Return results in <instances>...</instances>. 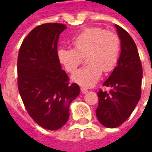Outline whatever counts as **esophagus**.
Returning <instances> with one entry per match:
<instances>
[{"label": "esophagus", "mask_w": 152, "mask_h": 152, "mask_svg": "<svg viewBox=\"0 0 152 152\" xmlns=\"http://www.w3.org/2000/svg\"><path fill=\"white\" fill-rule=\"evenodd\" d=\"M80 91H81L82 94H86V93L88 92V89H86V88H84V87H81V88H80Z\"/></svg>", "instance_id": "34e87169"}]
</instances>
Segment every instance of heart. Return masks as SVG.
I'll return each instance as SVG.
<instances>
[{
    "label": "heart",
    "mask_w": 152,
    "mask_h": 152,
    "mask_svg": "<svg viewBox=\"0 0 152 152\" xmlns=\"http://www.w3.org/2000/svg\"><path fill=\"white\" fill-rule=\"evenodd\" d=\"M73 49L61 48L57 56L68 73L75 72L86 58L88 65L72 76L73 81L85 87L94 86L102 75L111 72L117 64L121 40L115 32L98 27L84 29L71 40Z\"/></svg>",
    "instance_id": "b5f03b06"
}]
</instances>
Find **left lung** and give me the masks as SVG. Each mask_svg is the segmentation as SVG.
Listing matches in <instances>:
<instances>
[{
    "label": "left lung",
    "instance_id": "obj_1",
    "mask_svg": "<svg viewBox=\"0 0 152 152\" xmlns=\"http://www.w3.org/2000/svg\"><path fill=\"white\" fill-rule=\"evenodd\" d=\"M121 40V53L108 79L102 84L110 91L99 89L96 115L107 128L119 127L130 116L141 98L142 66L135 42L127 31L115 25Z\"/></svg>",
    "mask_w": 152,
    "mask_h": 152
}]
</instances>
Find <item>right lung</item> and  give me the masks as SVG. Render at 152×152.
Here are the masks:
<instances>
[{
	"instance_id": "obj_1",
	"label": "right lung",
	"mask_w": 152,
	"mask_h": 152,
	"mask_svg": "<svg viewBox=\"0 0 152 152\" xmlns=\"http://www.w3.org/2000/svg\"><path fill=\"white\" fill-rule=\"evenodd\" d=\"M66 25L53 23L36 27L18 51V88L27 112L41 127L57 130L69 118V106L80 94L76 83L62 70L58 40Z\"/></svg>"
}]
</instances>
